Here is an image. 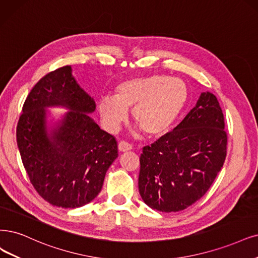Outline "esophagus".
Returning <instances> with one entry per match:
<instances>
[{
	"label": "esophagus",
	"instance_id": "1",
	"mask_svg": "<svg viewBox=\"0 0 258 258\" xmlns=\"http://www.w3.org/2000/svg\"><path fill=\"white\" fill-rule=\"evenodd\" d=\"M118 149L120 152H127V151H131L133 149L132 145L127 144V142L125 141H121L118 144Z\"/></svg>",
	"mask_w": 258,
	"mask_h": 258
}]
</instances>
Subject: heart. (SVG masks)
Listing matches in <instances>:
<instances>
[{
  "label": "heart",
  "mask_w": 258,
  "mask_h": 258,
  "mask_svg": "<svg viewBox=\"0 0 258 258\" xmlns=\"http://www.w3.org/2000/svg\"><path fill=\"white\" fill-rule=\"evenodd\" d=\"M188 101L183 80L153 74L120 83L116 95L99 99L98 111L105 128L114 133L127 118V110L149 137H160L172 127Z\"/></svg>",
  "instance_id": "b5f03b06"
}]
</instances>
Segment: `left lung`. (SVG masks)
<instances>
[{
  "instance_id": "left-lung-1",
  "label": "left lung",
  "mask_w": 258,
  "mask_h": 258,
  "mask_svg": "<svg viewBox=\"0 0 258 258\" xmlns=\"http://www.w3.org/2000/svg\"><path fill=\"white\" fill-rule=\"evenodd\" d=\"M227 136L216 95L200 94L172 132L142 150L139 194L152 209L184 211L201 199L221 170Z\"/></svg>"
}]
</instances>
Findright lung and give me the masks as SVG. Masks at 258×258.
<instances>
[{
	"instance_id": "1",
	"label": "right lung",
	"mask_w": 258,
	"mask_h": 258,
	"mask_svg": "<svg viewBox=\"0 0 258 258\" xmlns=\"http://www.w3.org/2000/svg\"><path fill=\"white\" fill-rule=\"evenodd\" d=\"M69 110L57 121L47 109ZM95 102L76 82L72 67L50 72L23 105L17 144L36 191L50 204L76 208L90 203L118 157L117 141L89 116Z\"/></svg>"
}]
</instances>
